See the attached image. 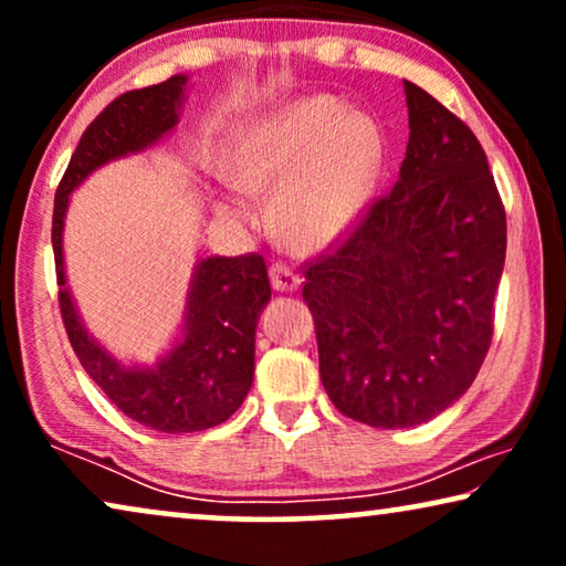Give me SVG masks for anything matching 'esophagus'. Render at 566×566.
I'll return each mask as SVG.
<instances>
[{
  "mask_svg": "<svg viewBox=\"0 0 566 566\" xmlns=\"http://www.w3.org/2000/svg\"><path fill=\"white\" fill-rule=\"evenodd\" d=\"M270 283L277 293H293L301 289V277L289 265H277V262L270 268Z\"/></svg>",
  "mask_w": 566,
  "mask_h": 566,
  "instance_id": "34e87169",
  "label": "esophagus"
}]
</instances>
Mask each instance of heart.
<instances>
[{"instance_id":"b5f03b06","label":"heart","mask_w":566,"mask_h":566,"mask_svg":"<svg viewBox=\"0 0 566 566\" xmlns=\"http://www.w3.org/2000/svg\"><path fill=\"white\" fill-rule=\"evenodd\" d=\"M384 130L337 97L316 95L275 107L242 126L227 151V177L239 192L275 190L285 242L314 250L343 237L374 196L384 169ZM223 219H247L237 196L216 198Z\"/></svg>"}]
</instances>
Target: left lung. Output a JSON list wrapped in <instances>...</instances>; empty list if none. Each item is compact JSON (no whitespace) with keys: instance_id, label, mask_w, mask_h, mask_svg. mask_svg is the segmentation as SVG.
I'll use <instances>...</instances> for the list:
<instances>
[{"instance_id":"8db88e82","label":"left lung","mask_w":566,"mask_h":566,"mask_svg":"<svg viewBox=\"0 0 566 566\" xmlns=\"http://www.w3.org/2000/svg\"><path fill=\"white\" fill-rule=\"evenodd\" d=\"M409 142L391 196L306 270L319 376L345 417L412 428L459 401L482 368L507 223L463 120L405 82Z\"/></svg>"}]
</instances>
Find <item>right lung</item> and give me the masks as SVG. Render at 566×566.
<instances>
[{"label": "right lung", "instance_id": "1", "mask_svg": "<svg viewBox=\"0 0 566 566\" xmlns=\"http://www.w3.org/2000/svg\"><path fill=\"white\" fill-rule=\"evenodd\" d=\"M190 76L113 99L80 138L53 200V258L64 327L82 368L130 420L159 432H198L227 422L242 407L254 376V332L270 301L265 260L203 258L192 270L182 324L151 366L126 363L84 327L66 283L64 223L72 192L99 167L142 154L172 134Z\"/></svg>", "mask_w": 566, "mask_h": 566}]
</instances>
